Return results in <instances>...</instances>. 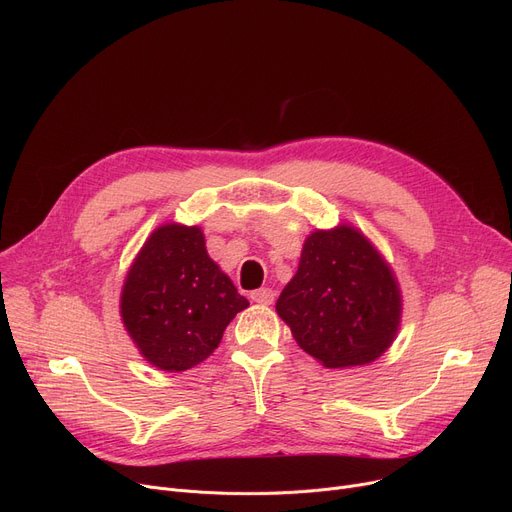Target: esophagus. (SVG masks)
I'll return each instance as SVG.
<instances>
[{
	"label": "esophagus",
	"mask_w": 512,
	"mask_h": 512,
	"mask_svg": "<svg viewBox=\"0 0 512 512\" xmlns=\"http://www.w3.org/2000/svg\"><path fill=\"white\" fill-rule=\"evenodd\" d=\"M276 299V294L272 288H259L251 292V301L259 303V305H272Z\"/></svg>",
	"instance_id": "34e87169"
}]
</instances>
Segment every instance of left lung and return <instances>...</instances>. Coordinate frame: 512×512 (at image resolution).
Returning a JSON list of instances; mask_svg holds the SVG:
<instances>
[{
    "mask_svg": "<svg viewBox=\"0 0 512 512\" xmlns=\"http://www.w3.org/2000/svg\"><path fill=\"white\" fill-rule=\"evenodd\" d=\"M305 353L326 367L378 359L400 324V290L390 267L351 226L317 230L301 253L299 272L276 303Z\"/></svg>",
    "mask_w": 512,
    "mask_h": 512,
    "instance_id": "left-lung-1",
    "label": "left lung"
}]
</instances>
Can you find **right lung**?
I'll return each mask as SVG.
<instances>
[{
    "label": "right lung",
    "instance_id": "right-lung-1",
    "mask_svg": "<svg viewBox=\"0 0 512 512\" xmlns=\"http://www.w3.org/2000/svg\"><path fill=\"white\" fill-rule=\"evenodd\" d=\"M249 307L215 265L203 232L157 228L124 282L120 313L141 355L164 371H184L218 348L234 315Z\"/></svg>",
    "mask_w": 512,
    "mask_h": 512
}]
</instances>
